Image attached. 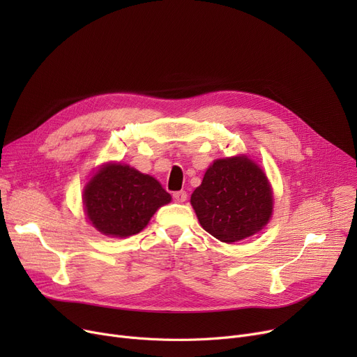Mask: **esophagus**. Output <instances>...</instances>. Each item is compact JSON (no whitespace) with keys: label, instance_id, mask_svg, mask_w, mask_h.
<instances>
[{"label":"esophagus","instance_id":"obj_1","mask_svg":"<svg viewBox=\"0 0 357 357\" xmlns=\"http://www.w3.org/2000/svg\"><path fill=\"white\" fill-rule=\"evenodd\" d=\"M186 192L185 191H178V192H174V201L175 202H185L186 201Z\"/></svg>","mask_w":357,"mask_h":357}]
</instances>
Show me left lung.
Segmentation results:
<instances>
[{
    "label": "left lung",
    "instance_id": "obj_1",
    "mask_svg": "<svg viewBox=\"0 0 357 357\" xmlns=\"http://www.w3.org/2000/svg\"><path fill=\"white\" fill-rule=\"evenodd\" d=\"M192 208L205 231L222 243L259 233L273 211L271 183L249 156L217 159L191 195Z\"/></svg>",
    "mask_w": 357,
    "mask_h": 357
}]
</instances>
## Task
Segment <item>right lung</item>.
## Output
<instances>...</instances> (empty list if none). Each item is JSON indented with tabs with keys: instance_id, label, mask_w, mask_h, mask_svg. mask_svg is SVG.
<instances>
[{
	"instance_id": "1",
	"label": "right lung",
	"mask_w": 357,
	"mask_h": 357,
	"mask_svg": "<svg viewBox=\"0 0 357 357\" xmlns=\"http://www.w3.org/2000/svg\"><path fill=\"white\" fill-rule=\"evenodd\" d=\"M85 214L100 233L128 237L140 233L162 205L172 199L150 175L121 163H105L84 188Z\"/></svg>"
}]
</instances>
